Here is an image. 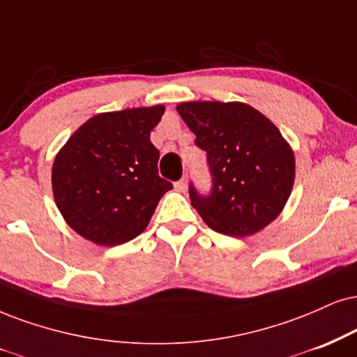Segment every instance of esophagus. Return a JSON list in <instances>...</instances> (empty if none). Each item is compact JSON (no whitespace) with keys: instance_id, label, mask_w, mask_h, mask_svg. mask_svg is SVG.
Segmentation results:
<instances>
[{"instance_id":"obj_1","label":"esophagus","mask_w":357,"mask_h":357,"mask_svg":"<svg viewBox=\"0 0 357 357\" xmlns=\"http://www.w3.org/2000/svg\"><path fill=\"white\" fill-rule=\"evenodd\" d=\"M175 190L185 192L187 190V178H182V180H178V182H175Z\"/></svg>"}]
</instances>
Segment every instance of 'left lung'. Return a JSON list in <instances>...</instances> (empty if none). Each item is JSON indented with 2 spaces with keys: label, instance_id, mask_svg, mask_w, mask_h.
I'll list each match as a JSON object with an SVG mask.
<instances>
[{
  "label": "left lung",
  "instance_id": "obj_1",
  "mask_svg": "<svg viewBox=\"0 0 357 357\" xmlns=\"http://www.w3.org/2000/svg\"><path fill=\"white\" fill-rule=\"evenodd\" d=\"M177 112L206 152L212 192L188 190L206 225L235 238L270 225L294 182V153L278 127L243 102L195 100L178 104Z\"/></svg>",
  "mask_w": 357,
  "mask_h": 357
}]
</instances>
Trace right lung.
<instances>
[{
    "instance_id": "1",
    "label": "right lung",
    "mask_w": 357,
    "mask_h": 357,
    "mask_svg": "<svg viewBox=\"0 0 357 357\" xmlns=\"http://www.w3.org/2000/svg\"><path fill=\"white\" fill-rule=\"evenodd\" d=\"M164 105L102 112L69 137L52 164V193L74 231L116 246L145 230L172 183L158 177L151 130Z\"/></svg>"
}]
</instances>
